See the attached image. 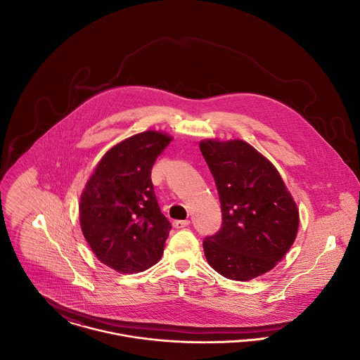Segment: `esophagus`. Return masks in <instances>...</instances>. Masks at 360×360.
<instances>
[{
	"label": "esophagus",
	"instance_id": "34e87169",
	"mask_svg": "<svg viewBox=\"0 0 360 360\" xmlns=\"http://www.w3.org/2000/svg\"><path fill=\"white\" fill-rule=\"evenodd\" d=\"M188 224H190L188 220H175V221L172 223V226H174V228H176V229H181V228L188 226Z\"/></svg>",
	"mask_w": 360,
	"mask_h": 360
}]
</instances>
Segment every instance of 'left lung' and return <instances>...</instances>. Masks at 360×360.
<instances>
[{
	"instance_id": "obj_1",
	"label": "left lung",
	"mask_w": 360,
	"mask_h": 360,
	"mask_svg": "<svg viewBox=\"0 0 360 360\" xmlns=\"http://www.w3.org/2000/svg\"><path fill=\"white\" fill-rule=\"evenodd\" d=\"M200 150L214 178L221 229L204 241L209 266L233 281L273 270L298 233L300 212L274 165L240 140L204 139Z\"/></svg>"
}]
</instances>
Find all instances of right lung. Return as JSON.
Segmentation results:
<instances>
[{"mask_svg": "<svg viewBox=\"0 0 360 360\" xmlns=\"http://www.w3.org/2000/svg\"><path fill=\"white\" fill-rule=\"evenodd\" d=\"M162 131H146L108 150L86 182L79 224L97 259L121 274L156 264L172 229L154 194L151 169L172 141Z\"/></svg>", "mask_w": 360, "mask_h": 360, "instance_id": "add662e5", "label": "right lung"}]
</instances>
